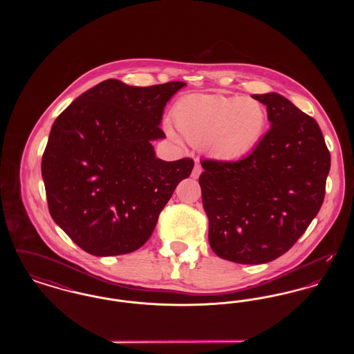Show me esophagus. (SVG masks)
Wrapping results in <instances>:
<instances>
[{
	"mask_svg": "<svg viewBox=\"0 0 354 354\" xmlns=\"http://www.w3.org/2000/svg\"><path fill=\"white\" fill-rule=\"evenodd\" d=\"M201 174H202V167L196 163V165H195V167L192 169V172H191V176H192L194 179H198V178L201 176Z\"/></svg>",
	"mask_w": 354,
	"mask_h": 354,
	"instance_id": "1",
	"label": "esophagus"
}]
</instances>
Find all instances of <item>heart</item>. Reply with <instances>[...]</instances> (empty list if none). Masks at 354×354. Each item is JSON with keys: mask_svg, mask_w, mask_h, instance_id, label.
<instances>
[{"mask_svg": "<svg viewBox=\"0 0 354 354\" xmlns=\"http://www.w3.org/2000/svg\"><path fill=\"white\" fill-rule=\"evenodd\" d=\"M172 119L191 145L220 162H236L259 146L268 126L266 106L253 98L194 94L182 98ZM171 138L178 139L171 129Z\"/></svg>", "mask_w": 354, "mask_h": 354, "instance_id": "heart-1", "label": "heart"}]
</instances>
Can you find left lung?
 <instances>
[{"label": "left lung", "instance_id": "obj_1", "mask_svg": "<svg viewBox=\"0 0 354 354\" xmlns=\"http://www.w3.org/2000/svg\"><path fill=\"white\" fill-rule=\"evenodd\" d=\"M267 106L270 131L239 162L203 160L199 178L208 240L221 259L264 264L299 240L320 211L330 153L317 122L277 93Z\"/></svg>", "mask_w": 354, "mask_h": 354}]
</instances>
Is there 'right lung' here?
<instances>
[{"label": "right lung", "instance_id": "add662e5", "mask_svg": "<svg viewBox=\"0 0 354 354\" xmlns=\"http://www.w3.org/2000/svg\"><path fill=\"white\" fill-rule=\"evenodd\" d=\"M185 82L135 87L107 80L68 104L51 126L42 179L51 218L86 252H134L151 236L192 159L156 158L166 103Z\"/></svg>", "mask_w": 354, "mask_h": 354}]
</instances>
